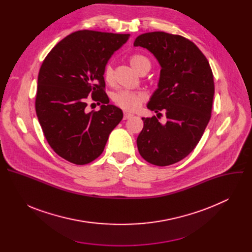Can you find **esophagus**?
<instances>
[{
  "instance_id": "1",
  "label": "esophagus",
  "mask_w": 252,
  "mask_h": 252,
  "mask_svg": "<svg viewBox=\"0 0 252 252\" xmlns=\"http://www.w3.org/2000/svg\"><path fill=\"white\" fill-rule=\"evenodd\" d=\"M132 117H133L132 114H129V113H125L124 114V120H128V119H130Z\"/></svg>"
}]
</instances>
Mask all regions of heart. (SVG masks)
Wrapping results in <instances>:
<instances>
[{
    "instance_id": "obj_1",
    "label": "heart",
    "mask_w": 252,
    "mask_h": 252,
    "mask_svg": "<svg viewBox=\"0 0 252 252\" xmlns=\"http://www.w3.org/2000/svg\"><path fill=\"white\" fill-rule=\"evenodd\" d=\"M129 63L138 74H142L145 71L150 70L151 61L141 54H134L129 57ZM102 77L105 83H112L114 80V68L111 63L104 65L102 70ZM113 101L120 106L121 109L126 112H135L141 106L145 95L140 93L131 92L127 90H121L113 94Z\"/></svg>"
}]
</instances>
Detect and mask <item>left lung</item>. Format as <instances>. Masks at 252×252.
Listing matches in <instances>:
<instances>
[{
	"label": "left lung",
	"mask_w": 252,
	"mask_h": 252,
	"mask_svg": "<svg viewBox=\"0 0 252 252\" xmlns=\"http://www.w3.org/2000/svg\"><path fill=\"white\" fill-rule=\"evenodd\" d=\"M134 47L149 50L161 69L148 109L164 111L166 123L142 118L136 145L148 162L166 166L188 157L196 147L211 117L214 82L209 63L189 40L164 32L142 33Z\"/></svg>",
	"instance_id": "obj_1"
}]
</instances>
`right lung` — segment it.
<instances>
[{
	"label": "right lung",
	"mask_w": 252,
	"mask_h": 252,
	"mask_svg": "<svg viewBox=\"0 0 252 252\" xmlns=\"http://www.w3.org/2000/svg\"><path fill=\"white\" fill-rule=\"evenodd\" d=\"M128 33L83 30L59 42L44 60L38 76L35 113L54 152L75 164H87L104 150L123 111L104 92L102 70ZM89 95L102 103L87 113Z\"/></svg>",
	"instance_id": "right-lung-1"
}]
</instances>
